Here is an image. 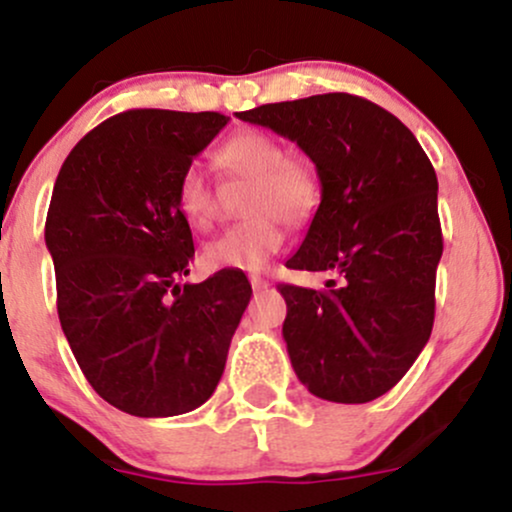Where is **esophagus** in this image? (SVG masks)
I'll return each mask as SVG.
<instances>
[{
    "label": "esophagus",
    "mask_w": 512,
    "mask_h": 512,
    "mask_svg": "<svg viewBox=\"0 0 512 512\" xmlns=\"http://www.w3.org/2000/svg\"><path fill=\"white\" fill-rule=\"evenodd\" d=\"M250 284H252V289H255V291L269 289V281L264 279V276H260V274H250Z\"/></svg>",
    "instance_id": "1"
}]
</instances>
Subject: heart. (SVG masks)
I'll list each match as a JSON object with an SVG mask.
<instances>
[{
	"label": "heart",
	"mask_w": 512,
	"mask_h": 512,
	"mask_svg": "<svg viewBox=\"0 0 512 512\" xmlns=\"http://www.w3.org/2000/svg\"><path fill=\"white\" fill-rule=\"evenodd\" d=\"M216 163L231 178L250 182L245 197L250 219L211 238L202 248V262L211 272H257L284 245L279 219L286 223L310 219L320 202V182L305 163L293 161L281 139L257 129L228 139L216 154ZM175 207L195 231H207L214 223L216 192L199 163L182 168L175 185Z\"/></svg>",
	"instance_id": "b5f03b06"
}]
</instances>
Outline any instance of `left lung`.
Instances as JSON below:
<instances>
[{
    "label": "left lung",
    "instance_id": "obj_1",
    "mask_svg": "<svg viewBox=\"0 0 512 512\" xmlns=\"http://www.w3.org/2000/svg\"><path fill=\"white\" fill-rule=\"evenodd\" d=\"M236 117L296 142L320 178V207L286 267L334 279L322 291L279 284L298 380L327 402L385 395L433 330L443 255L436 170L395 115L351 93Z\"/></svg>",
    "mask_w": 512,
    "mask_h": 512
}]
</instances>
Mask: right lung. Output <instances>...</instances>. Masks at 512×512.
Returning a JSON list of instances; mask_svg holds the SVG:
<instances>
[{
    "instance_id": "add662e5",
    "label": "right lung",
    "mask_w": 512,
    "mask_h": 512,
    "mask_svg": "<svg viewBox=\"0 0 512 512\" xmlns=\"http://www.w3.org/2000/svg\"><path fill=\"white\" fill-rule=\"evenodd\" d=\"M226 125L221 113L127 110L91 129L55 180L45 245L62 332L93 390L132 416L202 407L250 303L245 274L180 284L195 243L175 185Z\"/></svg>"
}]
</instances>
